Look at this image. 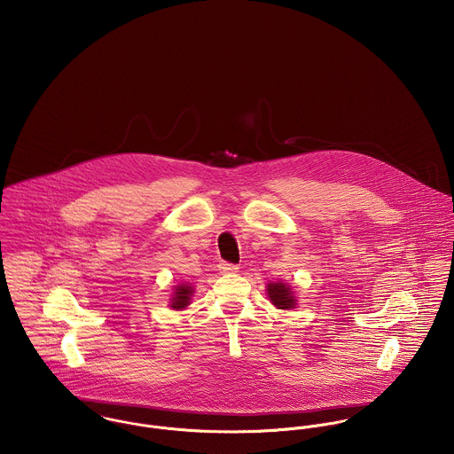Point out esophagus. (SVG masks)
Segmentation results:
<instances>
[{
  "mask_svg": "<svg viewBox=\"0 0 454 454\" xmlns=\"http://www.w3.org/2000/svg\"><path fill=\"white\" fill-rule=\"evenodd\" d=\"M218 269H220L223 274H231V272H236L239 267H238L236 263H231V262L222 260V262H220V265H218Z\"/></svg>",
  "mask_w": 454,
  "mask_h": 454,
  "instance_id": "1",
  "label": "esophagus"
}]
</instances>
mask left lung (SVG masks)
<instances>
[{"instance_id": "left-lung-1", "label": "left lung", "mask_w": 454, "mask_h": 454, "mask_svg": "<svg viewBox=\"0 0 454 454\" xmlns=\"http://www.w3.org/2000/svg\"><path fill=\"white\" fill-rule=\"evenodd\" d=\"M267 294L270 302L279 309H290L295 308V297L292 295V290L285 283H269Z\"/></svg>"}]
</instances>
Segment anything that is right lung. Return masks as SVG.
I'll return each instance as SVG.
<instances>
[{
	"mask_svg": "<svg viewBox=\"0 0 454 454\" xmlns=\"http://www.w3.org/2000/svg\"><path fill=\"white\" fill-rule=\"evenodd\" d=\"M191 294H192V288H191V286H185V285L176 286V292H175V299H173V302H171V308L182 309V308L189 306Z\"/></svg>",
	"mask_w": 454,
	"mask_h": 454,
	"instance_id": "right-lung-1",
	"label": "right lung"
}]
</instances>
